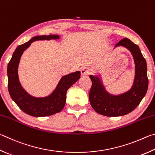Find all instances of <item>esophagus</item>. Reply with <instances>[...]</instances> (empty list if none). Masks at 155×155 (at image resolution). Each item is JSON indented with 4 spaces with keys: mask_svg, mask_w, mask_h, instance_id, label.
<instances>
[{
    "mask_svg": "<svg viewBox=\"0 0 155 155\" xmlns=\"http://www.w3.org/2000/svg\"><path fill=\"white\" fill-rule=\"evenodd\" d=\"M81 75H82L83 77H85V76H87L89 74V68H86V67H84V68H81Z\"/></svg>",
    "mask_w": 155,
    "mask_h": 155,
    "instance_id": "34e87169",
    "label": "esophagus"
}]
</instances>
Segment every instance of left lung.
<instances>
[{
  "label": "left lung",
  "instance_id": "1",
  "mask_svg": "<svg viewBox=\"0 0 155 155\" xmlns=\"http://www.w3.org/2000/svg\"><path fill=\"white\" fill-rule=\"evenodd\" d=\"M119 47L128 49L134 61V79L128 91L117 95L110 94L100 73L89 76L92 82L89 92L90 104L95 112L106 117H120L130 113L140 104L148 90L147 65L139 47L127 38L119 42L114 49Z\"/></svg>",
  "mask_w": 155,
  "mask_h": 155
}]
</instances>
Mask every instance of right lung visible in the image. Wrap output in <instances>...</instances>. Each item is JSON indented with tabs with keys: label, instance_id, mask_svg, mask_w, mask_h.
Wrapping results in <instances>:
<instances>
[{
	"label": "right lung",
	"instance_id": "obj_1",
	"mask_svg": "<svg viewBox=\"0 0 155 155\" xmlns=\"http://www.w3.org/2000/svg\"><path fill=\"white\" fill-rule=\"evenodd\" d=\"M60 38V36L55 35L35 36L29 41L17 47L8 64V89L10 96L22 111L30 116L43 117L60 112L65 106L67 91L81 77L80 71L63 76L55 89L49 95L45 97H35L29 94L19 82L18 68L24 51L34 41L56 40Z\"/></svg>",
	"mask_w": 155,
	"mask_h": 155
}]
</instances>
